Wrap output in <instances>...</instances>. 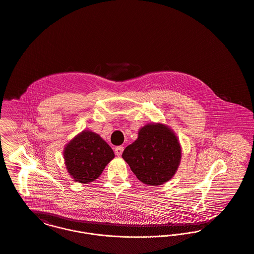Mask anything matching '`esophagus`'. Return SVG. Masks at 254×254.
<instances>
[{"label": "esophagus", "mask_w": 254, "mask_h": 254, "mask_svg": "<svg viewBox=\"0 0 254 254\" xmlns=\"http://www.w3.org/2000/svg\"><path fill=\"white\" fill-rule=\"evenodd\" d=\"M123 152H124V147H123V146H118V147H116L115 153H116L117 156H121V155L123 154Z\"/></svg>", "instance_id": "esophagus-1"}]
</instances>
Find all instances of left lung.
I'll list each match as a JSON object with an SVG mask.
<instances>
[{"mask_svg":"<svg viewBox=\"0 0 254 254\" xmlns=\"http://www.w3.org/2000/svg\"><path fill=\"white\" fill-rule=\"evenodd\" d=\"M180 142L169 126L147 124L138 137L123 152V159L135 176L146 185L159 186L170 180L179 168Z\"/></svg>","mask_w":254,"mask_h":254,"instance_id":"8db88e82","label":"left lung"}]
</instances>
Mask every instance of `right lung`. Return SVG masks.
Masks as SVG:
<instances>
[{
    "label": "right lung",
    "instance_id": "add662e5",
    "mask_svg": "<svg viewBox=\"0 0 254 254\" xmlns=\"http://www.w3.org/2000/svg\"><path fill=\"white\" fill-rule=\"evenodd\" d=\"M63 157L70 176L76 182L85 184L101 175L115 154L99 134L83 130L65 145Z\"/></svg>",
    "mask_w": 254,
    "mask_h": 254
}]
</instances>
